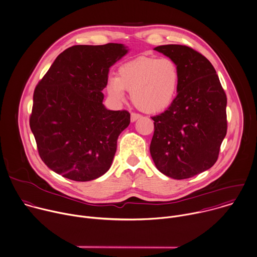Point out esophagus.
Wrapping results in <instances>:
<instances>
[{
  "label": "esophagus",
  "instance_id": "esophagus-1",
  "mask_svg": "<svg viewBox=\"0 0 257 257\" xmlns=\"http://www.w3.org/2000/svg\"><path fill=\"white\" fill-rule=\"evenodd\" d=\"M141 117H142L141 114L136 113V112H133V113L131 114V121H132V122H135L137 119H139V118H141Z\"/></svg>",
  "mask_w": 257,
  "mask_h": 257
}]
</instances>
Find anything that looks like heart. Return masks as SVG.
Listing matches in <instances>:
<instances>
[{
  "label": "heart",
  "mask_w": 257,
  "mask_h": 257,
  "mask_svg": "<svg viewBox=\"0 0 257 257\" xmlns=\"http://www.w3.org/2000/svg\"><path fill=\"white\" fill-rule=\"evenodd\" d=\"M179 82V68L172 59L141 56L123 63L117 70V76L108 78L106 90L116 102L125 100L127 90L140 110L157 113L173 103Z\"/></svg>",
  "instance_id": "1"
}]
</instances>
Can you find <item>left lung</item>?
<instances>
[{
  "label": "left lung",
  "mask_w": 257,
  "mask_h": 257,
  "mask_svg": "<svg viewBox=\"0 0 257 257\" xmlns=\"http://www.w3.org/2000/svg\"><path fill=\"white\" fill-rule=\"evenodd\" d=\"M179 68L178 94L161 114L153 116L150 146L157 169L176 179H188L217 161L227 133V98L211 62L185 45L155 48Z\"/></svg>",
  "instance_id": "1"
}]
</instances>
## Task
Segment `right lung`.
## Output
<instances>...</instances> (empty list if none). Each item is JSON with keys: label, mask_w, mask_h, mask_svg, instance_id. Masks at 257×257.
<instances>
[{"label": "right lung", "mask_w": 257, "mask_h": 257, "mask_svg": "<svg viewBox=\"0 0 257 257\" xmlns=\"http://www.w3.org/2000/svg\"><path fill=\"white\" fill-rule=\"evenodd\" d=\"M127 51L117 43L69 47L36 86L30 127L42 161L64 178L86 182L109 170L131 114L106 109L101 91Z\"/></svg>", "instance_id": "add662e5"}]
</instances>
